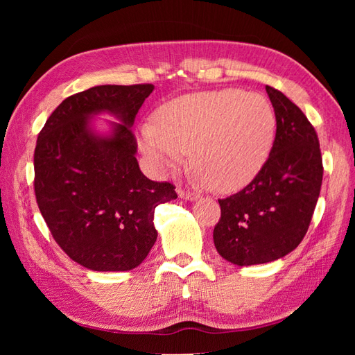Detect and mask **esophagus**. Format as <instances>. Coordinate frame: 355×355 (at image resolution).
<instances>
[{
    "label": "esophagus",
    "instance_id": "obj_1",
    "mask_svg": "<svg viewBox=\"0 0 355 355\" xmlns=\"http://www.w3.org/2000/svg\"><path fill=\"white\" fill-rule=\"evenodd\" d=\"M178 196H179L180 198L189 200V201H194V200H197V198H198V196H197V194H194V192H189V191H185V189H182V188H179V189H178Z\"/></svg>",
    "mask_w": 355,
    "mask_h": 355
}]
</instances>
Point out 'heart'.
<instances>
[{"mask_svg":"<svg viewBox=\"0 0 355 355\" xmlns=\"http://www.w3.org/2000/svg\"><path fill=\"white\" fill-rule=\"evenodd\" d=\"M157 125H144L142 151L159 167H173L191 151L200 178L219 192L247 187L272 151L275 114L259 93L219 90L187 94L161 106Z\"/></svg>","mask_w":355,"mask_h":355,"instance_id":"obj_1","label":"heart"}]
</instances>
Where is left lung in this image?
Here are the masks:
<instances>
[{
    "instance_id": "left-lung-1",
    "label": "left lung",
    "mask_w": 355,
    "mask_h": 355,
    "mask_svg": "<svg viewBox=\"0 0 355 355\" xmlns=\"http://www.w3.org/2000/svg\"><path fill=\"white\" fill-rule=\"evenodd\" d=\"M265 89L277 121L272 151L249 185L219 200L220 219L213 231L219 254L240 266L272 262L296 249L323 180L315 128L280 90Z\"/></svg>"
}]
</instances>
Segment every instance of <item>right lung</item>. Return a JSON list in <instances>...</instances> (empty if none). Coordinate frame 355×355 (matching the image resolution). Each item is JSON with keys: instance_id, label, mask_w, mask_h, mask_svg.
Masks as SVG:
<instances>
[{"instance_id": "obj_1", "label": "right lung", "mask_w": 355, "mask_h": 355, "mask_svg": "<svg viewBox=\"0 0 355 355\" xmlns=\"http://www.w3.org/2000/svg\"><path fill=\"white\" fill-rule=\"evenodd\" d=\"M153 84L96 85L72 94L38 135L34 189L53 239L72 261L93 271H128L157 240L154 211L178 198L170 182L139 168L132 125ZM115 114L111 137L96 135L89 115Z\"/></svg>"}]
</instances>
